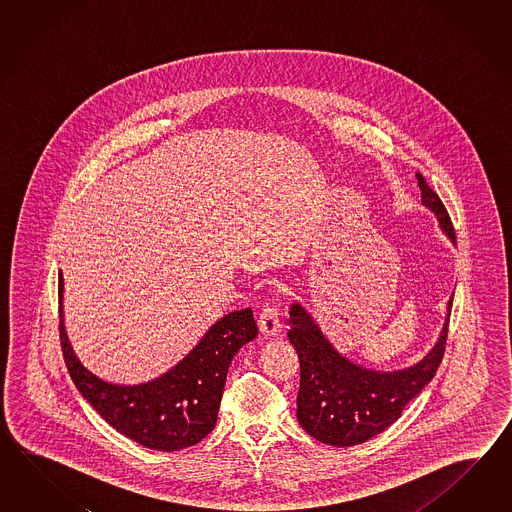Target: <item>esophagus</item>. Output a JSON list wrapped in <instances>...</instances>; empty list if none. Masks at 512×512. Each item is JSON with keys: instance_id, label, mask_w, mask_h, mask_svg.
<instances>
[{"instance_id": "34e87169", "label": "esophagus", "mask_w": 512, "mask_h": 512, "mask_svg": "<svg viewBox=\"0 0 512 512\" xmlns=\"http://www.w3.org/2000/svg\"><path fill=\"white\" fill-rule=\"evenodd\" d=\"M258 326H260L261 335H265V337L278 335V331L282 329V322H280V311L276 305L267 302L261 307Z\"/></svg>"}]
</instances>
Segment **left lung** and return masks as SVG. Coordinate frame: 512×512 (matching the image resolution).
Here are the masks:
<instances>
[{
    "label": "left lung",
    "instance_id": "1",
    "mask_svg": "<svg viewBox=\"0 0 512 512\" xmlns=\"http://www.w3.org/2000/svg\"><path fill=\"white\" fill-rule=\"evenodd\" d=\"M421 201L437 216L441 229L456 243V232L439 196L417 172ZM448 316L439 340L425 359L406 370L373 371L353 364L331 346L313 316L300 304L291 305L289 333L300 359V390L296 417L305 432L320 443L353 446L368 441L393 425L406 404L434 379L445 353Z\"/></svg>",
    "mask_w": 512,
    "mask_h": 512
}]
</instances>
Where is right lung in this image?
<instances>
[{
	"instance_id": "obj_1",
	"label": "right lung",
	"mask_w": 512,
	"mask_h": 512,
	"mask_svg": "<svg viewBox=\"0 0 512 512\" xmlns=\"http://www.w3.org/2000/svg\"><path fill=\"white\" fill-rule=\"evenodd\" d=\"M64 280L58 278L62 316ZM258 335L252 309L223 316L185 359L161 377L137 386H120L87 371L69 344L60 318V344L78 392L117 432L139 445L175 452L207 437L218 421L219 403L230 362Z\"/></svg>"
}]
</instances>
